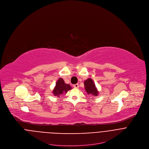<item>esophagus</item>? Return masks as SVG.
<instances>
[{
    "label": "esophagus",
    "mask_w": 149,
    "mask_h": 149,
    "mask_svg": "<svg viewBox=\"0 0 149 149\" xmlns=\"http://www.w3.org/2000/svg\"><path fill=\"white\" fill-rule=\"evenodd\" d=\"M73 86L75 88H79V85L78 84H74Z\"/></svg>",
    "instance_id": "obj_1"
}]
</instances>
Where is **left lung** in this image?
<instances>
[{"instance_id":"1","label":"left lung","mask_w":149,"mask_h":149,"mask_svg":"<svg viewBox=\"0 0 149 149\" xmlns=\"http://www.w3.org/2000/svg\"><path fill=\"white\" fill-rule=\"evenodd\" d=\"M84 87H85V91L86 92L88 95L96 96L99 94V92L95 86V84L91 78L88 79L84 81Z\"/></svg>"}]
</instances>
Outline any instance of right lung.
Returning <instances> with one entry per match:
<instances>
[{
	"label": "right lung",
	"mask_w": 149,
	"mask_h": 149,
	"mask_svg": "<svg viewBox=\"0 0 149 149\" xmlns=\"http://www.w3.org/2000/svg\"><path fill=\"white\" fill-rule=\"evenodd\" d=\"M71 89L72 86L70 85L66 84L62 78H60L56 84V86L53 91V93L54 96L60 97V95L67 93V92Z\"/></svg>",
	"instance_id": "right-lung-1"
}]
</instances>
